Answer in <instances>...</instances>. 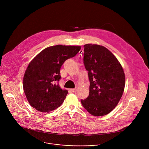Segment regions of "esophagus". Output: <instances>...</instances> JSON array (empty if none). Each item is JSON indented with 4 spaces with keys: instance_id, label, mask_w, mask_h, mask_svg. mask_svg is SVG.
I'll use <instances>...</instances> for the list:
<instances>
[{
    "instance_id": "34e87169",
    "label": "esophagus",
    "mask_w": 149,
    "mask_h": 149,
    "mask_svg": "<svg viewBox=\"0 0 149 149\" xmlns=\"http://www.w3.org/2000/svg\"><path fill=\"white\" fill-rule=\"evenodd\" d=\"M77 87H76V88H74V89H70V91H72V92H76L77 91Z\"/></svg>"
}]
</instances>
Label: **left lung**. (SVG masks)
<instances>
[{
  "label": "left lung",
  "instance_id": "obj_1",
  "mask_svg": "<svg viewBox=\"0 0 149 149\" xmlns=\"http://www.w3.org/2000/svg\"><path fill=\"white\" fill-rule=\"evenodd\" d=\"M84 50L90 86L89 95L81 100V104L93 116L106 115L118 105L123 95L126 81L123 69L104 46L88 43Z\"/></svg>",
  "mask_w": 149,
  "mask_h": 149
}]
</instances>
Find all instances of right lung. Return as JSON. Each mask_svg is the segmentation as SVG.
I'll return each instance as SVG.
<instances>
[{
	"label": "right lung",
	"instance_id": "add662e5",
	"mask_svg": "<svg viewBox=\"0 0 149 149\" xmlns=\"http://www.w3.org/2000/svg\"><path fill=\"white\" fill-rule=\"evenodd\" d=\"M80 46L56 45L44 49L29 63L25 71L23 87L30 104L42 112H49L60 106L68 92L57 82L65 61L73 57Z\"/></svg>",
	"mask_w": 149,
	"mask_h": 149
}]
</instances>
